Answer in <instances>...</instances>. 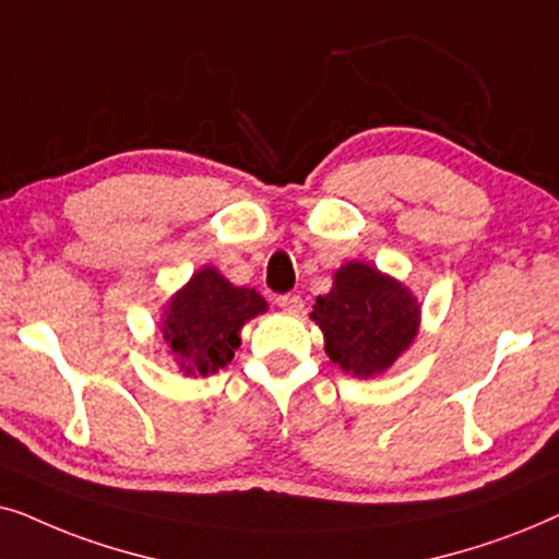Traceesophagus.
I'll list each match as a JSON object with an SVG mask.
<instances>
[{
    "label": "esophagus",
    "instance_id": "34e87169",
    "mask_svg": "<svg viewBox=\"0 0 559 559\" xmlns=\"http://www.w3.org/2000/svg\"><path fill=\"white\" fill-rule=\"evenodd\" d=\"M275 304H278L286 314H301V309H304L301 296H296V294H281L278 299H275Z\"/></svg>",
    "mask_w": 559,
    "mask_h": 559
}]
</instances>
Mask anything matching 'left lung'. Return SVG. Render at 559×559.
<instances>
[{
  "mask_svg": "<svg viewBox=\"0 0 559 559\" xmlns=\"http://www.w3.org/2000/svg\"><path fill=\"white\" fill-rule=\"evenodd\" d=\"M314 322L324 353L355 378L383 376L408 347L421 324V301L404 281L362 260H347L332 275L330 294L317 296Z\"/></svg>",
  "mask_w": 559,
  "mask_h": 559,
  "instance_id": "8db88e82",
  "label": "left lung"
}]
</instances>
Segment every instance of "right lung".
<instances>
[{
    "instance_id": "add662e5",
    "label": "right lung",
    "mask_w": 559,
    "mask_h": 559,
    "mask_svg": "<svg viewBox=\"0 0 559 559\" xmlns=\"http://www.w3.org/2000/svg\"><path fill=\"white\" fill-rule=\"evenodd\" d=\"M265 311L255 288L229 284L217 267L204 265L166 301L158 324L181 373L206 378L233 360L242 326Z\"/></svg>"
}]
</instances>
